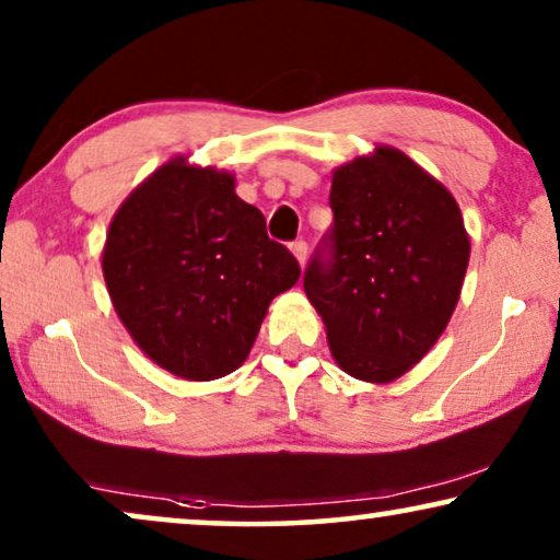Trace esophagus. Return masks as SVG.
I'll return each mask as SVG.
<instances>
[{"mask_svg": "<svg viewBox=\"0 0 560 560\" xmlns=\"http://www.w3.org/2000/svg\"><path fill=\"white\" fill-rule=\"evenodd\" d=\"M290 252H293L295 259H298V262H301V267H303V265H305V257H308V244H305L303 240H298V242L290 244Z\"/></svg>", "mask_w": 560, "mask_h": 560, "instance_id": "1", "label": "esophagus"}]
</instances>
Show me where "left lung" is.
<instances>
[{
    "instance_id": "left-lung-1",
    "label": "left lung",
    "mask_w": 560,
    "mask_h": 560,
    "mask_svg": "<svg viewBox=\"0 0 560 560\" xmlns=\"http://www.w3.org/2000/svg\"><path fill=\"white\" fill-rule=\"evenodd\" d=\"M334 224L303 275L339 366L393 382L439 341L469 265L454 196L395 148L334 173Z\"/></svg>"
}]
</instances>
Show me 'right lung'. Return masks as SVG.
I'll use <instances>...</instances> for the list:
<instances>
[{
	"instance_id": "right-lung-1",
	"label": "right lung",
	"mask_w": 560,
	"mask_h": 560,
	"mask_svg": "<svg viewBox=\"0 0 560 560\" xmlns=\"http://www.w3.org/2000/svg\"><path fill=\"white\" fill-rule=\"evenodd\" d=\"M104 280L121 324L152 362L183 380L234 372L267 305L301 278L234 178L171 160L114 213Z\"/></svg>"
}]
</instances>
